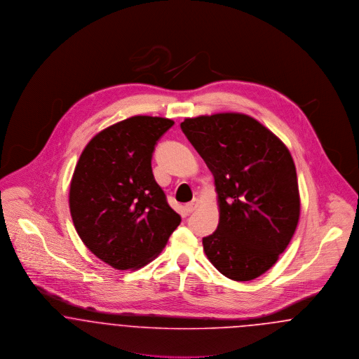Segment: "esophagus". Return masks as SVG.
Masks as SVG:
<instances>
[{
  "mask_svg": "<svg viewBox=\"0 0 359 359\" xmlns=\"http://www.w3.org/2000/svg\"><path fill=\"white\" fill-rule=\"evenodd\" d=\"M198 207H199V199H192L189 203L184 205V208H186L187 212H194Z\"/></svg>",
  "mask_w": 359,
  "mask_h": 359,
  "instance_id": "esophagus-1",
  "label": "esophagus"
}]
</instances>
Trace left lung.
<instances>
[{"label":"left lung","instance_id":"left-lung-1","mask_svg":"<svg viewBox=\"0 0 359 359\" xmlns=\"http://www.w3.org/2000/svg\"><path fill=\"white\" fill-rule=\"evenodd\" d=\"M183 133L214 175L219 223L203 238L210 262L227 278L250 281L287 249L300 217L293 158L268 128L242 113L186 118Z\"/></svg>","mask_w":359,"mask_h":359}]
</instances>
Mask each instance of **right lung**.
Masks as SVG:
<instances>
[{"mask_svg": "<svg viewBox=\"0 0 359 359\" xmlns=\"http://www.w3.org/2000/svg\"><path fill=\"white\" fill-rule=\"evenodd\" d=\"M173 125L135 116L97 133L81 154L69 184V212L87 249L118 271L138 269L165 248L180 224L156 183L152 154Z\"/></svg>", "mask_w": 359, "mask_h": 359, "instance_id": "obj_1", "label": "right lung"}]
</instances>
